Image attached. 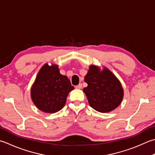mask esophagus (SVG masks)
<instances>
[{
    "label": "esophagus",
    "instance_id": "34e87169",
    "mask_svg": "<svg viewBox=\"0 0 155 155\" xmlns=\"http://www.w3.org/2000/svg\"><path fill=\"white\" fill-rule=\"evenodd\" d=\"M75 88L77 89H82V84H78V85H77V86H75Z\"/></svg>",
    "mask_w": 155,
    "mask_h": 155
}]
</instances>
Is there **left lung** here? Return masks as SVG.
Here are the masks:
<instances>
[{"label": "left lung", "instance_id": "obj_1", "mask_svg": "<svg viewBox=\"0 0 155 155\" xmlns=\"http://www.w3.org/2000/svg\"><path fill=\"white\" fill-rule=\"evenodd\" d=\"M84 80L88 85L84 88L83 92L90 106L95 110L107 113L114 110L122 103V84L107 68L101 70L95 65H90Z\"/></svg>", "mask_w": 155, "mask_h": 155}]
</instances>
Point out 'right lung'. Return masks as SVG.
Wrapping results in <instances>:
<instances>
[{
  "instance_id": "1",
  "label": "right lung",
  "mask_w": 155,
  "mask_h": 155,
  "mask_svg": "<svg viewBox=\"0 0 155 155\" xmlns=\"http://www.w3.org/2000/svg\"><path fill=\"white\" fill-rule=\"evenodd\" d=\"M73 89L68 77L60 74L58 66L45 63L32 84L31 98L39 110L54 114L62 110L69 92Z\"/></svg>"
}]
</instances>
